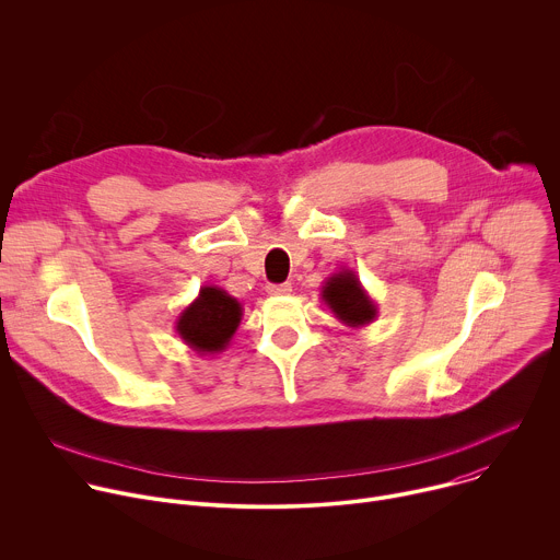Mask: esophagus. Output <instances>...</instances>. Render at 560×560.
<instances>
[{
  "label": "esophagus",
  "mask_w": 560,
  "mask_h": 560,
  "mask_svg": "<svg viewBox=\"0 0 560 560\" xmlns=\"http://www.w3.org/2000/svg\"><path fill=\"white\" fill-rule=\"evenodd\" d=\"M268 294H272V296H285V294H290L292 292V285L290 283H268Z\"/></svg>",
  "instance_id": "34e87169"
}]
</instances>
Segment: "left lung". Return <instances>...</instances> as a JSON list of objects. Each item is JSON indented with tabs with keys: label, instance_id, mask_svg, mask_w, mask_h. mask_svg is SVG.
I'll return each instance as SVG.
<instances>
[{
	"label": "left lung",
	"instance_id": "left-lung-1",
	"mask_svg": "<svg viewBox=\"0 0 560 560\" xmlns=\"http://www.w3.org/2000/svg\"><path fill=\"white\" fill-rule=\"evenodd\" d=\"M322 301L348 328H363L378 316V307L368 290L361 285L354 270H339L322 285Z\"/></svg>",
	"mask_w": 560,
	"mask_h": 560
}]
</instances>
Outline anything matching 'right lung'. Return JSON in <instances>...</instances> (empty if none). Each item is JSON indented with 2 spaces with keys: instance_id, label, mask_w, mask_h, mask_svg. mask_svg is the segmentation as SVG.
<instances>
[{
  "instance_id": "add662e5",
  "label": "right lung",
  "mask_w": 560,
  "mask_h": 560,
  "mask_svg": "<svg viewBox=\"0 0 560 560\" xmlns=\"http://www.w3.org/2000/svg\"><path fill=\"white\" fill-rule=\"evenodd\" d=\"M242 316L244 307L234 296L223 288L203 285L177 316L175 332L199 357L219 354L230 346Z\"/></svg>"
}]
</instances>
